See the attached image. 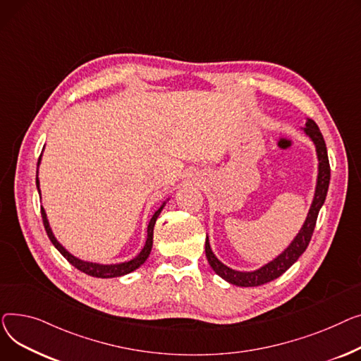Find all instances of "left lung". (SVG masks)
Wrapping results in <instances>:
<instances>
[{"mask_svg":"<svg viewBox=\"0 0 361 361\" xmlns=\"http://www.w3.org/2000/svg\"><path fill=\"white\" fill-rule=\"evenodd\" d=\"M305 133L312 138V141L316 145L317 159H319V175H317L316 192H314L312 207L309 209L307 219H306L302 230L299 231V235L295 236V239L291 242V245L281 253L280 257H277L272 262L267 264L265 267H262L257 271H252V272H239L235 269H230L228 267L221 264L214 257L213 250H211L208 238L205 240V255H207L208 264L216 271V274H219L221 279H224L230 284L240 286V287H257V286H262L275 279H279L280 275H283L295 261L299 259V257L306 250V247L312 239L316 220H317V214H319V209L324 205L326 194H328V186H329V179H331V167H329V160H328L326 144H325L322 133L319 131V126L316 125L314 121L307 119Z\"/></svg>","mask_w":361,"mask_h":361,"instance_id":"left-lung-1","label":"left lung"}]
</instances>
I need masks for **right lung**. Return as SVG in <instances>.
Instances as JSON below:
<instances>
[{
    "label": "right lung",
    "mask_w": 361,
    "mask_h": 361,
    "mask_svg": "<svg viewBox=\"0 0 361 361\" xmlns=\"http://www.w3.org/2000/svg\"><path fill=\"white\" fill-rule=\"evenodd\" d=\"M39 164V161H37ZM36 185H37V190H39V179L36 178ZM163 209V205L156 211V213L153 214L150 223H148V228H147V242L144 245V249L140 252V255L128 262H122V264H118V265H99V264H93V262H84L81 259H77L75 257H73L70 252H67L66 249H63L58 240L55 239V236L52 235V230L49 227V223H48V219H47V213L45 209L40 207V213H42V221H44V226H45V230H47V235L49 238V240L52 242V245L61 252V255L66 258L73 267H75L77 269H80L81 272L87 274V275H92V277H97V279H114V277H121V275H125V274H130L133 272L134 269H137L138 267H141L145 259L148 258V255H150L152 252V246H153V230H154V224H156V220L159 217V214L161 213Z\"/></svg>",
    "instance_id": "1"
}]
</instances>
